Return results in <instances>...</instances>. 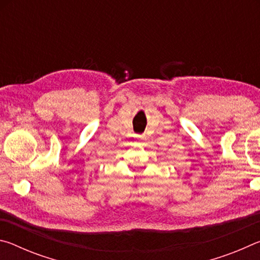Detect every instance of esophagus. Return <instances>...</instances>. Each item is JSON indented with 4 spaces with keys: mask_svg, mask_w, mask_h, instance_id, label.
<instances>
[{
    "mask_svg": "<svg viewBox=\"0 0 260 260\" xmlns=\"http://www.w3.org/2000/svg\"><path fill=\"white\" fill-rule=\"evenodd\" d=\"M143 138H144V136H143V135H140L138 139H139V140H143Z\"/></svg>",
    "mask_w": 260,
    "mask_h": 260,
    "instance_id": "1",
    "label": "esophagus"
}]
</instances>
